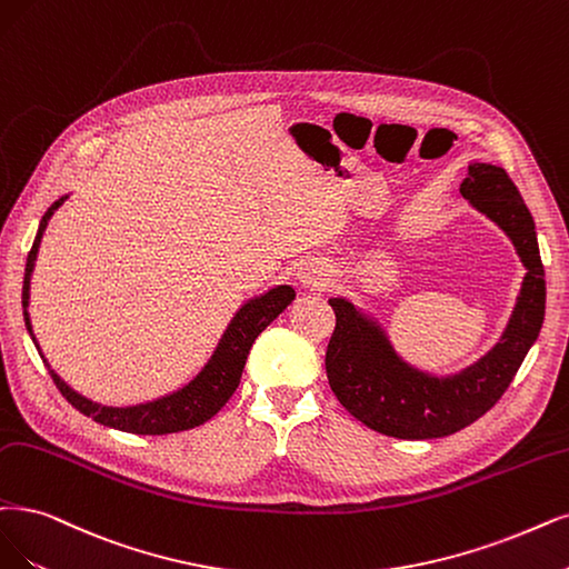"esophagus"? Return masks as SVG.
Instances as JSON below:
<instances>
[{
    "label": "esophagus",
    "mask_w": 569,
    "mask_h": 569,
    "mask_svg": "<svg viewBox=\"0 0 569 569\" xmlns=\"http://www.w3.org/2000/svg\"><path fill=\"white\" fill-rule=\"evenodd\" d=\"M300 283L307 286V288H323V286L330 283V273L321 264H307L300 271Z\"/></svg>",
    "instance_id": "34e87169"
}]
</instances>
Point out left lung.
Masks as SVG:
<instances>
[{"label":"left lung","mask_w":569,"mask_h":569,"mask_svg":"<svg viewBox=\"0 0 569 569\" xmlns=\"http://www.w3.org/2000/svg\"><path fill=\"white\" fill-rule=\"evenodd\" d=\"M459 194L511 239L528 269L507 328L476 363L450 375L419 370L396 353L375 317L347 298L328 300L338 319L326 351L330 389L359 422L385 436L425 440L469 427L509 389L539 338L546 309L543 264L535 220L518 187L501 166L473 161Z\"/></svg>","instance_id":"obj_1"}]
</instances>
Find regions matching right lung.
Returning a JSON list of instances; mask_svg holds the SVG:
<instances>
[{"mask_svg": "<svg viewBox=\"0 0 569 569\" xmlns=\"http://www.w3.org/2000/svg\"><path fill=\"white\" fill-rule=\"evenodd\" d=\"M70 194L60 197L58 201L51 203V208L44 213L37 229V237L32 243V250L28 252V264H26V279H23V317H26V328L30 332V338L37 345V338L32 332V321H30V279L34 271V262H37V252H39V243L41 237H44L47 224L53 218L56 210L68 201ZM296 300V290L290 286H273L262 296H256L246 300L231 321L227 323L222 338L218 342V347L210 353V359L203 363V368L189 380L187 385H182L180 389L159 396L154 401H144V403H136V406H102L91 401V398L81 396L79 391H74L62 377L49 366V361L44 359V353L39 349V356L44 359L56 387L60 389V393L68 398V403L72 408H77L81 415L91 417L93 422L110 427V429H119L126 433H138V436H163V433H178V431H187L201 427L203 422H208L210 417L218 415V410L229 401L231 393L237 391L239 382H241V372L248 359V351L256 342L258 335L279 317V313Z\"/></svg>", "mask_w": 569, "mask_h": 569, "instance_id": "add662e5", "label": "right lung"}]
</instances>
